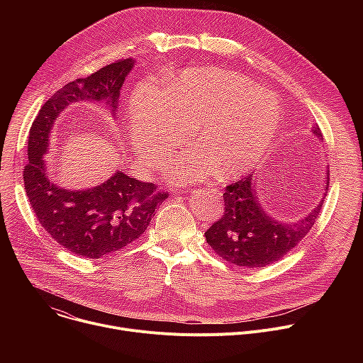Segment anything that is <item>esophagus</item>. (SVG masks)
<instances>
[{
  "instance_id": "34e87169",
  "label": "esophagus",
  "mask_w": 363,
  "mask_h": 363,
  "mask_svg": "<svg viewBox=\"0 0 363 363\" xmlns=\"http://www.w3.org/2000/svg\"><path fill=\"white\" fill-rule=\"evenodd\" d=\"M198 192H201V191H192V194H198Z\"/></svg>"
}]
</instances>
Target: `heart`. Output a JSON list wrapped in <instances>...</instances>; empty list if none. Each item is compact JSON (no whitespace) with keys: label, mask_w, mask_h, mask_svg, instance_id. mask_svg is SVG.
Listing matches in <instances>:
<instances>
[{"label":"heart","mask_w":363,"mask_h":363,"mask_svg":"<svg viewBox=\"0 0 363 363\" xmlns=\"http://www.w3.org/2000/svg\"><path fill=\"white\" fill-rule=\"evenodd\" d=\"M281 119L276 96L241 74L218 69H186L158 96L140 86L128 108L130 139L152 167L165 161L194 126L198 149L181 150L171 164L178 184L202 181L216 171L221 178L247 174L264 158Z\"/></svg>","instance_id":"b5f03b06"}]
</instances>
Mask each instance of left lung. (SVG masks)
Listing matches in <instances>:
<instances>
[{
	"label": "left lung",
	"mask_w": 363,
	"mask_h": 363,
	"mask_svg": "<svg viewBox=\"0 0 363 363\" xmlns=\"http://www.w3.org/2000/svg\"><path fill=\"white\" fill-rule=\"evenodd\" d=\"M312 132L322 140L318 125ZM254 172L228 185L224 192V216L205 233L206 242L227 262L247 269L272 264L294 248L313 227L322 210L323 198L315 208L293 223L272 217L257 195ZM329 186V169L326 171Z\"/></svg>",
	"instance_id": "8db88e82"
}]
</instances>
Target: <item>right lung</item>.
<instances>
[{"instance_id": "right-lung-1", "label": "right lung", "mask_w": 363, "mask_h": 363, "mask_svg": "<svg viewBox=\"0 0 363 363\" xmlns=\"http://www.w3.org/2000/svg\"><path fill=\"white\" fill-rule=\"evenodd\" d=\"M133 66V59L119 60L67 83L44 103L30 129L24 186L31 208L51 238L70 252L94 260L139 238L168 194L119 169L100 185L67 189L51 181L44 155L55 122L72 103L103 101L115 118L122 86Z\"/></svg>"}]
</instances>
